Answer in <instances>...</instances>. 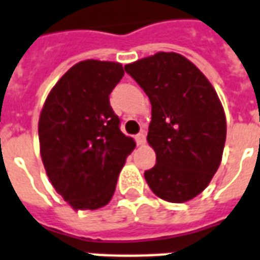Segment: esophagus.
Returning a JSON list of instances; mask_svg holds the SVG:
<instances>
[{"label":"esophagus","mask_w":260,"mask_h":260,"mask_svg":"<svg viewBox=\"0 0 260 260\" xmlns=\"http://www.w3.org/2000/svg\"><path fill=\"white\" fill-rule=\"evenodd\" d=\"M136 141H137L138 145H145V134L144 133H140L136 136Z\"/></svg>","instance_id":"34e87169"}]
</instances>
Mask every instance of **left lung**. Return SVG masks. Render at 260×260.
I'll list each match as a JSON object with an SVG mask.
<instances>
[{"mask_svg":"<svg viewBox=\"0 0 260 260\" xmlns=\"http://www.w3.org/2000/svg\"><path fill=\"white\" fill-rule=\"evenodd\" d=\"M152 105L148 144L156 165L145 179L156 196L185 203L211 182L226 141V118L214 86L194 64L174 52L126 64Z\"/></svg>","mask_w":260,"mask_h":260,"instance_id":"obj_1","label":"left lung"}]
</instances>
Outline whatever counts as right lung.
Wrapping results in <instances>:
<instances>
[{
	"instance_id": "right-lung-1",
	"label": "right lung",
	"mask_w": 260,
	"mask_h": 260,
	"mask_svg": "<svg viewBox=\"0 0 260 260\" xmlns=\"http://www.w3.org/2000/svg\"><path fill=\"white\" fill-rule=\"evenodd\" d=\"M124 75L120 63L85 60L72 66L45 100L40 151L50 182L70 206H107L136 141L119 128L109 94Z\"/></svg>"
}]
</instances>
